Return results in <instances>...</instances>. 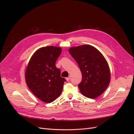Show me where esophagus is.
Returning a JSON list of instances; mask_svg holds the SVG:
<instances>
[{"label":"esophagus","mask_w":134,"mask_h":134,"mask_svg":"<svg viewBox=\"0 0 134 134\" xmlns=\"http://www.w3.org/2000/svg\"><path fill=\"white\" fill-rule=\"evenodd\" d=\"M70 76H69V77H68V78H66V80H67V81H69L70 80Z\"/></svg>","instance_id":"esophagus-1"}]
</instances>
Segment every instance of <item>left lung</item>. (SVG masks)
<instances>
[{
    "label": "left lung",
    "instance_id": "8db88e82",
    "mask_svg": "<svg viewBox=\"0 0 134 134\" xmlns=\"http://www.w3.org/2000/svg\"><path fill=\"white\" fill-rule=\"evenodd\" d=\"M69 52L82 72L78 87L82 94L92 99L102 94L111 80L108 64L103 55L88 44L71 47Z\"/></svg>",
    "mask_w": 134,
    "mask_h": 134
}]
</instances>
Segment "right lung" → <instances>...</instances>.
I'll return each mask as SVG.
<instances>
[{
    "label": "right lung",
    "instance_id": "1",
    "mask_svg": "<svg viewBox=\"0 0 134 134\" xmlns=\"http://www.w3.org/2000/svg\"><path fill=\"white\" fill-rule=\"evenodd\" d=\"M62 48L55 46L40 48L32 55L26 69L25 78L34 94L44 102L51 103L62 92L66 79L55 65Z\"/></svg>",
    "mask_w": 134,
    "mask_h": 134
}]
</instances>
